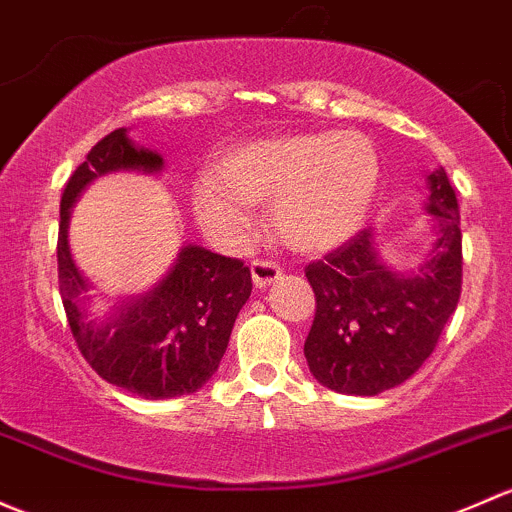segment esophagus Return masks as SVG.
I'll return each mask as SVG.
<instances>
[{"instance_id":"obj_1","label":"esophagus","mask_w":512,"mask_h":512,"mask_svg":"<svg viewBox=\"0 0 512 512\" xmlns=\"http://www.w3.org/2000/svg\"><path fill=\"white\" fill-rule=\"evenodd\" d=\"M250 272H252V282L255 287H267V284L277 282L282 277V267L272 260H252L250 262Z\"/></svg>"}]
</instances>
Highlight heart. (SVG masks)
I'll return each mask as SVG.
<instances>
[{"instance_id": "heart-1", "label": "heart", "mask_w": 512, "mask_h": 512, "mask_svg": "<svg viewBox=\"0 0 512 512\" xmlns=\"http://www.w3.org/2000/svg\"><path fill=\"white\" fill-rule=\"evenodd\" d=\"M373 144L358 132L289 134L252 142L203 179L193 206L206 228L238 238L250 228L245 203H272V225L289 247L321 252L355 233L378 188Z\"/></svg>"}]
</instances>
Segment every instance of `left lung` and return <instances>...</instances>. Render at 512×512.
Wrapping results in <instances>:
<instances>
[{
  "label": "left lung",
  "instance_id": "obj_1",
  "mask_svg": "<svg viewBox=\"0 0 512 512\" xmlns=\"http://www.w3.org/2000/svg\"><path fill=\"white\" fill-rule=\"evenodd\" d=\"M429 191L439 238L417 274L405 277L380 265L365 228L304 267L316 294L304 355L328 390L378 395L405 383L437 348L456 311L464 272L459 201L444 169L429 174Z\"/></svg>",
  "mask_w": 512,
  "mask_h": 512
}]
</instances>
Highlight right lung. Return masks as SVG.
I'll return each mask as SVG.
<instances>
[{"label": "right lung", "mask_w": 512, "mask_h": 512, "mask_svg": "<svg viewBox=\"0 0 512 512\" xmlns=\"http://www.w3.org/2000/svg\"><path fill=\"white\" fill-rule=\"evenodd\" d=\"M115 169L157 171L161 157L134 147L120 127L90 149L63 188L56 252L68 326L90 368L110 385L144 400L191 395L218 370L238 311L250 299V267L203 247H184L152 294L120 309L105 326L88 321L78 306V294L88 284L68 250V211L85 184Z\"/></svg>", "instance_id": "add662e5"}]
</instances>
